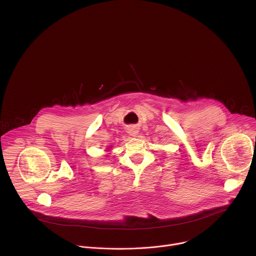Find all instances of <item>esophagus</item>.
Returning <instances> with one entry per match:
<instances>
[{
    "instance_id": "34e87169",
    "label": "esophagus",
    "mask_w": 256,
    "mask_h": 256,
    "mask_svg": "<svg viewBox=\"0 0 256 256\" xmlns=\"http://www.w3.org/2000/svg\"><path fill=\"white\" fill-rule=\"evenodd\" d=\"M128 134H130V136H136V134H138V130L136 128L132 126V128H128Z\"/></svg>"
}]
</instances>
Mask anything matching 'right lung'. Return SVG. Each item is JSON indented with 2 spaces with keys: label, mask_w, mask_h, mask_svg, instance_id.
Returning a JSON list of instances; mask_svg holds the SVG:
<instances>
[{
  "label": "right lung",
  "mask_w": 256,
  "mask_h": 256,
  "mask_svg": "<svg viewBox=\"0 0 256 256\" xmlns=\"http://www.w3.org/2000/svg\"><path fill=\"white\" fill-rule=\"evenodd\" d=\"M108 149H109V148H108Z\"/></svg>",
  "instance_id": "add662e5"
}]
</instances>
